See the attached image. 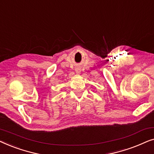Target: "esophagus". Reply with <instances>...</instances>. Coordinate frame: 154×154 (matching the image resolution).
I'll list each match as a JSON object with an SVG mask.
<instances>
[{
  "label": "esophagus",
  "mask_w": 154,
  "mask_h": 154,
  "mask_svg": "<svg viewBox=\"0 0 154 154\" xmlns=\"http://www.w3.org/2000/svg\"><path fill=\"white\" fill-rule=\"evenodd\" d=\"M81 68H80V67H75V71H76V73H81Z\"/></svg>",
  "instance_id": "34e87169"
}]
</instances>
